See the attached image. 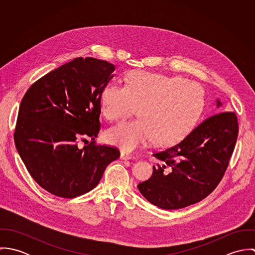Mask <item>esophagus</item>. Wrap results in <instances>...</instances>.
I'll return each instance as SVG.
<instances>
[{
  "label": "esophagus",
  "instance_id": "1",
  "mask_svg": "<svg viewBox=\"0 0 255 255\" xmlns=\"http://www.w3.org/2000/svg\"><path fill=\"white\" fill-rule=\"evenodd\" d=\"M120 158H121L122 160H128V159H132L133 156L130 155V154H128V153H126V152H124V151H122Z\"/></svg>",
  "mask_w": 255,
  "mask_h": 255
}]
</instances>
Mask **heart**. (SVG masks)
<instances>
[{
	"label": "heart",
	"instance_id": "b5f03b06",
	"mask_svg": "<svg viewBox=\"0 0 255 255\" xmlns=\"http://www.w3.org/2000/svg\"><path fill=\"white\" fill-rule=\"evenodd\" d=\"M138 108L139 119L121 124L106 131L110 144L133 151L151 140L171 145L185 137L204 110L202 87L180 76L133 71L126 85L110 83L100 98V111L106 120H125Z\"/></svg>",
	"mask_w": 255,
	"mask_h": 255
}]
</instances>
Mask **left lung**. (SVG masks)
<instances>
[{
    "mask_svg": "<svg viewBox=\"0 0 255 255\" xmlns=\"http://www.w3.org/2000/svg\"><path fill=\"white\" fill-rule=\"evenodd\" d=\"M222 103L217 100V107ZM239 124L235 112H219L199 124L181 142L157 151L151 178L140 193L162 209H180L204 199L221 182L234 152Z\"/></svg>",
    "mask_w": 255,
    "mask_h": 255,
    "instance_id": "left-lung-1",
    "label": "left lung"
}]
</instances>
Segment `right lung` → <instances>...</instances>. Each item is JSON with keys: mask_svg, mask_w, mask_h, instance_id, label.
<instances>
[{"mask_svg": "<svg viewBox=\"0 0 255 255\" xmlns=\"http://www.w3.org/2000/svg\"><path fill=\"white\" fill-rule=\"evenodd\" d=\"M115 66L75 58L35 81L23 96L14 143L27 171L48 192L73 198L93 189L120 157L114 146L95 144L100 98ZM93 141L82 148L80 141Z\"/></svg>", "mask_w": 255, "mask_h": 255, "instance_id": "1", "label": "right lung"}]
</instances>
